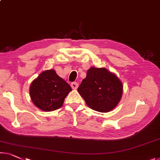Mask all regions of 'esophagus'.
Returning <instances> with one entry per match:
<instances>
[{"instance_id": "esophagus-1", "label": "esophagus", "mask_w": 160, "mask_h": 160, "mask_svg": "<svg viewBox=\"0 0 160 160\" xmlns=\"http://www.w3.org/2000/svg\"><path fill=\"white\" fill-rule=\"evenodd\" d=\"M71 87H72V89L76 90L78 88V83L76 82H72V83H71Z\"/></svg>"}]
</instances>
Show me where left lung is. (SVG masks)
<instances>
[{
  "instance_id": "obj_1",
  "label": "left lung",
  "mask_w": 160,
  "mask_h": 160,
  "mask_svg": "<svg viewBox=\"0 0 160 160\" xmlns=\"http://www.w3.org/2000/svg\"><path fill=\"white\" fill-rule=\"evenodd\" d=\"M78 91L89 108L106 113L113 110L120 102L123 84L116 74L106 68L91 67Z\"/></svg>"
}]
</instances>
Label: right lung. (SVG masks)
I'll return each instance as SVG.
<instances>
[{"instance_id":"obj_1","label":"right lung","mask_w":160,"mask_h":160,"mask_svg":"<svg viewBox=\"0 0 160 160\" xmlns=\"http://www.w3.org/2000/svg\"><path fill=\"white\" fill-rule=\"evenodd\" d=\"M72 90L68 82L54 70H44L32 81L29 88L31 99L43 111H53L62 106L65 98Z\"/></svg>"}]
</instances>
